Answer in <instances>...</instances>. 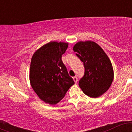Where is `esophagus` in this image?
Returning <instances> with one entry per match:
<instances>
[{
    "label": "esophagus",
    "mask_w": 132,
    "mask_h": 132,
    "mask_svg": "<svg viewBox=\"0 0 132 132\" xmlns=\"http://www.w3.org/2000/svg\"><path fill=\"white\" fill-rule=\"evenodd\" d=\"M72 79H73L74 81H75V83H77V82H78V78H77L76 76L73 77V78H72Z\"/></svg>",
    "instance_id": "34e87169"
}]
</instances>
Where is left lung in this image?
<instances>
[{
  "instance_id": "1",
  "label": "left lung",
  "mask_w": 132,
  "mask_h": 132,
  "mask_svg": "<svg viewBox=\"0 0 132 132\" xmlns=\"http://www.w3.org/2000/svg\"><path fill=\"white\" fill-rule=\"evenodd\" d=\"M73 50L84 63L85 72L79 86L86 95L92 98L107 91L113 80V69L109 57L101 46L92 41L76 43Z\"/></svg>"
}]
</instances>
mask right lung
Wrapping results in <instances>:
<instances>
[{"instance_id":"obj_1","label":"right lung","mask_w":132,"mask_h":132,"mask_svg":"<svg viewBox=\"0 0 132 132\" xmlns=\"http://www.w3.org/2000/svg\"><path fill=\"white\" fill-rule=\"evenodd\" d=\"M68 43L51 42L33 54L30 68V82L38 97L47 104L55 105L75 84L68 75L61 56Z\"/></svg>"}]
</instances>
